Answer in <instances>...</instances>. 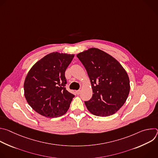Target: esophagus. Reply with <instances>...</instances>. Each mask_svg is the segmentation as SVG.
<instances>
[{"label": "esophagus", "instance_id": "34e87169", "mask_svg": "<svg viewBox=\"0 0 158 158\" xmlns=\"http://www.w3.org/2000/svg\"><path fill=\"white\" fill-rule=\"evenodd\" d=\"M81 90H78V91H76V94H77V95L80 94H81Z\"/></svg>", "mask_w": 158, "mask_h": 158}]
</instances>
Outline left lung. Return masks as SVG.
<instances>
[{
    "mask_svg": "<svg viewBox=\"0 0 158 158\" xmlns=\"http://www.w3.org/2000/svg\"><path fill=\"white\" fill-rule=\"evenodd\" d=\"M77 57L86 69L93 89L91 99L84 101L87 109L98 116L114 114L129 93L126 71L114 57L97 48L81 52Z\"/></svg>",
    "mask_w": 158,
    "mask_h": 158,
    "instance_id": "1",
    "label": "left lung"
}]
</instances>
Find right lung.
<instances>
[{"label":"right lung","mask_w":158,"mask_h":158,"mask_svg":"<svg viewBox=\"0 0 158 158\" xmlns=\"http://www.w3.org/2000/svg\"><path fill=\"white\" fill-rule=\"evenodd\" d=\"M74 56L49 54L29 71L24 84V95L30 106L40 115L57 118L69 108L74 95L66 90L65 71Z\"/></svg>","instance_id":"1"}]
</instances>
